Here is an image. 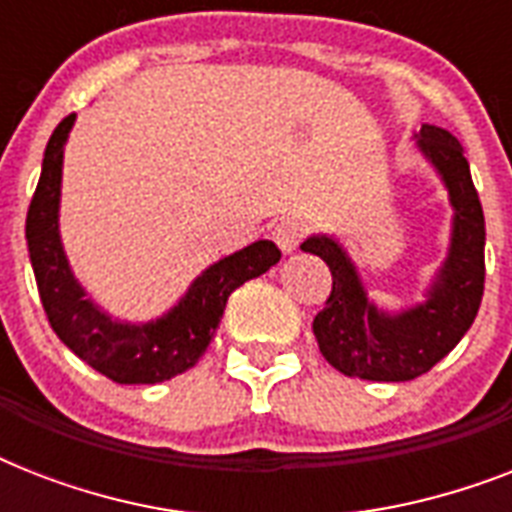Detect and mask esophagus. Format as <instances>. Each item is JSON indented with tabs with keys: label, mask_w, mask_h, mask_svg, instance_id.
Here are the masks:
<instances>
[{
	"label": "esophagus",
	"mask_w": 512,
	"mask_h": 512,
	"mask_svg": "<svg viewBox=\"0 0 512 512\" xmlns=\"http://www.w3.org/2000/svg\"><path fill=\"white\" fill-rule=\"evenodd\" d=\"M300 239H303V225L297 223V220H284V223L273 228V241L279 244L284 255H292L297 244H300Z\"/></svg>",
	"instance_id": "obj_1"
}]
</instances>
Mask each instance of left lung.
I'll use <instances>...</instances> for the list:
<instances>
[{
  "label": "left lung",
  "mask_w": 512,
  "mask_h": 512,
  "mask_svg": "<svg viewBox=\"0 0 512 512\" xmlns=\"http://www.w3.org/2000/svg\"><path fill=\"white\" fill-rule=\"evenodd\" d=\"M414 140L444 180L454 209L449 255L425 303L398 313L380 311L335 236L313 233L300 244L332 271V295L313 319V335L321 356L348 377L406 382L430 372L465 337L484 297V209L465 151L452 132L436 124H422Z\"/></svg>",
  "instance_id": "left-lung-1"
}]
</instances>
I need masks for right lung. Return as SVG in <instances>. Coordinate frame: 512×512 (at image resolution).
<instances>
[{
    "instance_id": "obj_1",
    "label": "right lung",
    "mask_w": 512,
    "mask_h": 512,
    "mask_svg": "<svg viewBox=\"0 0 512 512\" xmlns=\"http://www.w3.org/2000/svg\"><path fill=\"white\" fill-rule=\"evenodd\" d=\"M74 122L76 114L66 116L52 132L44 148L42 177L26 217L28 255L44 313L55 335L108 380L119 385L172 380L204 356L233 289L263 276L279 263L281 252L273 241L260 239L209 265L193 279L180 303L159 319L146 324L111 319L92 303L71 273L58 231L63 148Z\"/></svg>"
}]
</instances>
